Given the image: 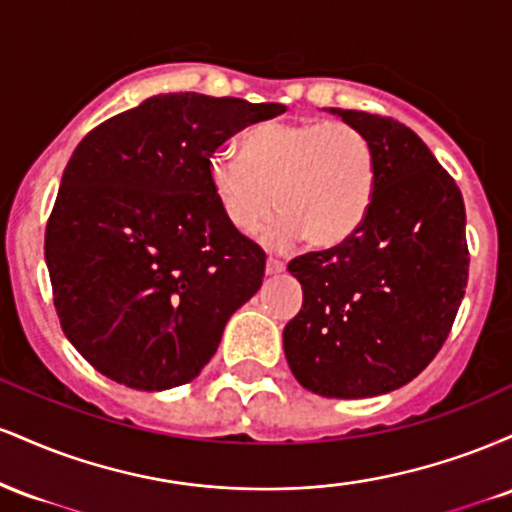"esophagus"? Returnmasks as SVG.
I'll return each instance as SVG.
<instances>
[{"instance_id": "esophagus-1", "label": "esophagus", "mask_w": 512, "mask_h": 512, "mask_svg": "<svg viewBox=\"0 0 512 512\" xmlns=\"http://www.w3.org/2000/svg\"><path fill=\"white\" fill-rule=\"evenodd\" d=\"M286 269V264L281 262V260H274V257H269L267 260V274L272 276V274H281Z\"/></svg>"}]
</instances>
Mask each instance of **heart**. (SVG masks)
I'll return each instance as SVG.
<instances>
[{"instance_id":"heart-1","label":"heart","mask_w":512,"mask_h":512,"mask_svg":"<svg viewBox=\"0 0 512 512\" xmlns=\"http://www.w3.org/2000/svg\"><path fill=\"white\" fill-rule=\"evenodd\" d=\"M238 154L209 161L211 192L238 233H255L274 209L281 216L264 233L272 248L301 236L313 248H332L361 226L375 182L361 129L339 120L260 122L243 132Z\"/></svg>"}]
</instances>
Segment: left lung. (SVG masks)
Wrapping results in <instances>:
<instances>
[{
  "mask_svg": "<svg viewBox=\"0 0 512 512\" xmlns=\"http://www.w3.org/2000/svg\"><path fill=\"white\" fill-rule=\"evenodd\" d=\"M330 113L366 134L373 197L354 236L289 262L303 308L284 327V354L305 390L363 399L407 385L448 339L469 274L464 202L409 127Z\"/></svg>",
  "mask_w": 512,
  "mask_h": 512,
  "instance_id": "8db88e82",
  "label": "left lung"
}]
</instances>
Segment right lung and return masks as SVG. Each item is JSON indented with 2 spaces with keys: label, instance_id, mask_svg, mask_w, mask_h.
Here are the masks:
<instances>
[{
  "label": "right lung",
  "instance_id": "add662e5",
  "mask_svg": "<svg viewBox=\"0 0 512 512\" xmlns=\"http://www.w3.org/2000/svg\"><path fill=\"white\" fill-rule=\"evenodd\" d=\"M204 93H158L76 146L45 228L60 325L98 373L161 392L195 380L223 327L260 291L264 252L223 219L209 161L284 113Z\"/></svg>",
  "mask_w": 512,
  "mask_h": 512
}]
</instances>
